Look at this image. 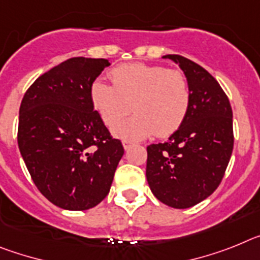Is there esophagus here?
Wrapping results in <instances>:
<instances>
[{"instance_id": "34e87169", "label": "esophagus", "mask_w": 260, "mask_h": 260, "mask_svg": "<svg viewBox=\"0 0 260 260\" xmlns=\"http://www.w3.org/2000/svg\"><path fill=\"white\" fill-rule=\"evenodd\" d=\"M123 146H124V149H125V150H128V149L132 146V143H129V141H123Z\"/></svg>"}]
</instances>
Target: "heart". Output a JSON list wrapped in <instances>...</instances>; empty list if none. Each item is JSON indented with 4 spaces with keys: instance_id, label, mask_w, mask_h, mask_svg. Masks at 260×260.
<instances>
[{
    "instance_id": "heart-1",
    "label": "heart",
    "mask_w": 260,
    "mask_h": 260,
    "mask_svg": "<svg viewBox=\"0 0 260 260\" xmlns=\"http://www.w3.org/2000/svg\"><path fill=\"white\" fill-rule=\"evenodd\" d=\"M112 85L96 78L89 90L90 102L107 127H114L133 105L135 116L117 124L112 135L123 141H140L157 132L173 135L186 120L191 90L180 71L162 65L132 62L114 68Z\"/></svg>"
}]
</instances>
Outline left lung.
Segmentation results:
<instances>
[{
    "label": "left lung",
    "instance_id": "8db88e82",
    "mask_svg": "<svg viewBox=\"0 0 260 260\" xmlns=\"http://www.w3.org/2000/svg\"><path fill=\"white\" fill-rule=\"evenodd\" d=\"M186 76L191 106L186 120L164 144L146 148V180L164 204L184 209L214 192L233 152V112L218 82L204 68L166 55Z\"/></svg>",
    "mask_w": 260,
    "mask_h": 260
}]
</instances>
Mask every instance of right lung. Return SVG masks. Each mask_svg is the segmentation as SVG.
I'll list each match as a JSON object with an SVG mask.
<instances>
[{"mask_svg":"<svg viewBox=\"0 0 260 260\" xmlns=\"http://www.w3.org/2000/svg\"><path fill=\"white\" fill-rule=\"evenodd\" d=\"M110 65L106 58H69L40 76L22 99V158L40 192L67 211L102 202L124 154L90 102V85Z\"/></svg>","mask_w":260,"mask_h":260,"instance_id":"1","label":"right lung"}]
</instances>
